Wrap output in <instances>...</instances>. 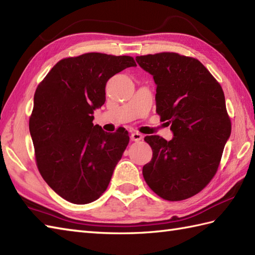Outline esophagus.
Returning <instances> with one entry per match:
<instances>
[{"label":"esophagus","instance_id":"esophagus-1","mask_svg":"<svg viewBox=\"0 0 255 255\" xmlns=\"http://www.w3.org/2000/svg\"><path fill=\"white\" fill-rule=\"evenodd\" d=\"M130 139H131V141H140V140L142 139V134L139 132H132L130 136Z\"/></svg>","mask_w":255,"mask_h":255}]
</instances>
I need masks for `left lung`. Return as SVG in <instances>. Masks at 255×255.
Listing matches in <instances>:
<instances>
[{
	"mask_svg": "<svg viewBox=\"0 0 255 255\" xmlns=\"http://www.w3.org/2000/svg\"><path fill=\"white\" fill-rule=\"evenodd\" d=\"M156 85V113L173 138H144L152 159L142 169L145 182L166 200L194 196L217 172L231 133L224 91L197 59L175 52L136 57Z\"/></svg>",
	"mask_w": 255,
	"mask_h": 255,
	"instance_id": "left-lung-1",
	"label": "left lung"
}]
</instances>
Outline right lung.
Masks as SVG:
<instances>
[{
  "label": "right lung",
  "mask_w": 255,
  "mask_h": 255,
  "mask_svg": "<svg viewBox=\"0 0 255 255\" xmlns=\"http://www.w3.org/2000/svg\"><path fill=\"white\" fill-rule=\"evenodd\" d=\"M137 67L132 57L91 52L62 59L38 85L29 131L42 178L70 203L94 202L106 191L129 142L128 131L93 125L113 75Z\"/></svg>",
  "instance_id": "obj_1"
}]
</instances>
